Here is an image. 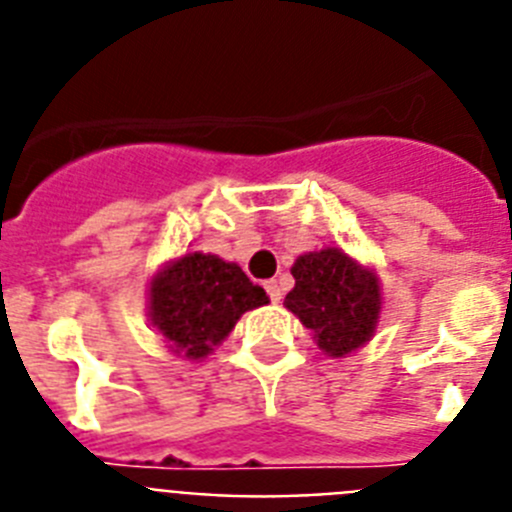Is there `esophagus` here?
I'll return each instance as SVG.
<instances>
[{
  "mask_svg": "<svg viewBox=\"0 0 512 512\" xmlns=\"http://www.w3.org/2000/svg\"><path fill=\"white\" fill-rule=\"evenodd\" d=\"M264 287H266V292H269L271 302H279V300H282V289H279L277 279H269V282H266Z\"/></svg>",
  "mask_w": 512,
  "mask_h": 512,
  "instance_id": "34e87169",
  "label": "esophagus"
}]
</instances>
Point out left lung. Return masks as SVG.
I'll return each instance as SVG.
<instances>
[{
    "instance_id": "left-lung-1",
    "label": "left lung",
    "mask_w": 512,
    "mask_h": 512,
    "mask_svg": "<svg viewBox=\"0 0 512 512\" xmlns=\"http://www.w3.org/2000/svg\"><path fill=\"white\" fill-rule=\"evenodd\" d=\"M292 277L295 287L284 307L300 318L325 356L346 359L372 341L382 315V284L374 266L343 248L325 246L297 256Z\"/></svg>"
}]
</instances>
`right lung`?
<instances>
[{
    "label": "right lung",
    "mask_w": 512,
    "mask_h": 512,
    "mask_svg": "<svg viewBox=\"0 0 512 512\" xmlns=\"http://www.w3.org/2000/svg\"><path fill=\"white\" fill-rule=\"evenodd\" d=\"M264 289L215 253L187 251L148 282V323L179 359L202 361L230 336L243 312L266 305Z\"/></svg>",
    "instance_id": "right-lung-1"
}]
</instances>
